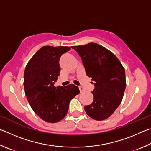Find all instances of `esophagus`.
<instances>
[{"label":"esophagus","instance_id":"34e87169","mask_svg":"<svg viewBox=\"0 0 151 151\" xmlns=\"http://www.w3.org/2000/svg\"><path fill=\"white\" fill-rule=\"evenodd\" d=\"M79 90H80V92L81 93H83V92H85V90L84 89L82 86H79Z\"/></svg>","mask_w":151,"mask_h":151}]
</instances>
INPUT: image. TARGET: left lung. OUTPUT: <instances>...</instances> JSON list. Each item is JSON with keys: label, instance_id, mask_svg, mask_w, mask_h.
Returning a JSON list of instances; mask_svg holds the SVG:
<instances>
[{"label": "left lung", "instance_id": "left-lung-1", "mask_svg": "<svg viewBox=\"0 0 151 151\" xmlns=\"http://www.w3.org/2000/svg\"><path fill=\"white\" fill-rule=\"evenodd\" d=\"M82 58L85 71L94 89V100L85 106L88 115L103 121L113 114L123 98L126 88L125 70L120 60L111 51L96 43L72 47Z\"/></svg>", "mask_w": 151, "mask_h": 151}]
</instances>
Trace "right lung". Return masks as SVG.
<instances>
[{"label": "right lung", "mask_w": 151, "mask_h": 151, "mask_svg": "<svg viewBox=\"0 0 151 151\" xmlns=\"http://www.w3.org/2000/svg\"><path fill=\"white\" fill-rule=\"evenodd\" d=\"M70 48L45 46L27 63L24 72L27 99L36 114L47 122H58L67 114L69 103L80 91L70 84L66 86L54 84L59 76V59Z\"/></svg>", "instance_id": "obj_1"}]
</instances>
